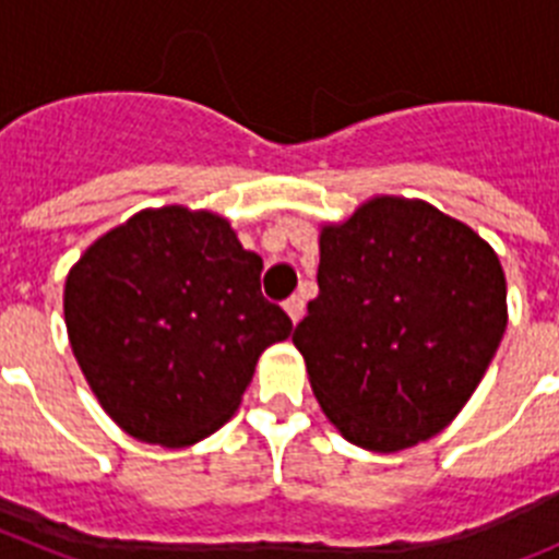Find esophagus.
Here are the masks:
<instances>
[{
  "label": "esophagus",
  "mask_w": 559,
  "mask_h": 559,
  "mask_svg": "<svg viewBox=\"0 0 559 559\" xmlns=\"http://www.w3.org/2000/svg\"><path fill=\"white\" fill-rule=\"evenodd\" d=\"M285 313H288L290 322L299 324V319H302V313H305V299H302V296H290L288 302H285Z\"/></svg>",
  "instance_id": "esophagus-1"
}]
</instances>
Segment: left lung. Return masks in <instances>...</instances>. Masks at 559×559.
<instances>
[{
    "instance_id": "left-lung-1",
    "label": "left lung",
    "mask_w": 559,
    "mask_h": 559,
    "mask_svg": "<svg viewBox=\"0 0 559 559\" xmlns=\"http://www.w3.org/2000/svg\"><path fill=\"white\" fill-rule=\"evenodd\" d=\"M316 280L294 347L341 437L397 453L445 431L507 330L496 249L428 201L372 195L322 224Z\"/></svg>"
}]
</instances>
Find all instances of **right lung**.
I'll list each match as a JSON object with an SVG mask.
<instances>
[{
    "label": "right lung",
    "instance_id": "obj_1",
    "mask_svg": "<svg viewBox=\"0 0 559 559\" xmlns=\"http://www.w3.org/2000/svg\"><path fill=\"white\" fill-rule=\"evenodd\" d=\"M260 271L224 215L185 204L140 210L69 269V347L128 437L187 448L237 412L260 355L294 330Z\"/></svg>",
    "mask_w": 559,
    "mask_h": 559
}]
</instances>
